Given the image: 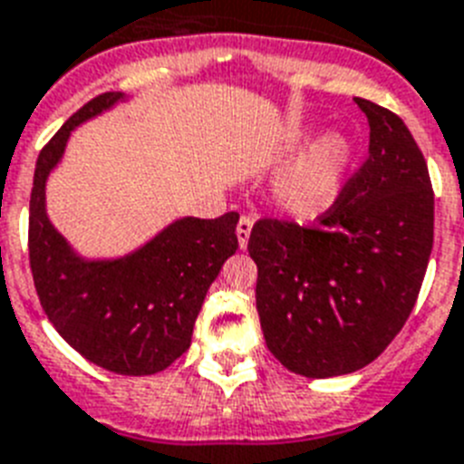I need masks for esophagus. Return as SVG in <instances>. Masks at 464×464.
I'll return each mask as SVG.
<instances>
[{"label": "esophagus", "instance_id": "obj_1", "mask_svg": "<svg viewBox=\"0 0 464 464\" xmlns=\"http://www.w3.org/2000/svg\"><path fill=\"white\" fill-rule=\"evenodd\" d=\"M252 224H255V221H252V217H247V214H245V217H240L238 226H236V236H238L240 250H245V247H247V240H250V233H252Z\"/></svg>", "mask_w": 464, "mask_h": 464}]
</instances>
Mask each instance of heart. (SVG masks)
<instances>
[{"label": "heart", "instance_id": "obj_1", "mask_svg": "<svg viewBox=\"0 0 464 464\" xmlns=\"http://www.w3.org/2000/svg\"><path fill=\"white\" fill-rule=\"evenodd\" d=\"M352 141L344 134H325L278 181V202L297 217H311L333 202L344 169L352 162Z\"/></svg>", "mask_w": 464, "mask_h": 464}]
</instances>
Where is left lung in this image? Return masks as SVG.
<instances>
[{
    "label": "left lung",
    "mask_w": 464,
    "mask_h": 464,
    "mask_svg": "<svg viewBox=\"0 0 464 464\" xmlns=\"http://www.w3.org/2000/svg\"><path fill=\"white\" fill-rule=\"evenodd\" d=\"M368 158L316 226L262 219L247 250L268 352L304 377L372 363L411 316L434 243V190L399 115L353 99Z\"/></svg>",
    "instance_id": "1"
}]
</instances>
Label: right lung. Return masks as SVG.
<instances>
[{
    "instance_id": "add662e5",
    "label": "right lung",
    "mask_w": 464,
    "mask_h": 464,
    "mask_svg": "<svg viewBox=\"0 0 464 464\" xmlns=\"http://www.w3.org/2000/svg\"><path fill=\"white\" fill-rule=\"evenodd\" d=\"M122 92L92 99L42 148L30 196V268L42 309L58 334L99 368L118 375H153L190 346L205 295L238 250V212L219 219L181 217L139 250L115 259H87L53 228L46 214V179L75 127L124 101Z\"/></svg>"
}]
</instances>
